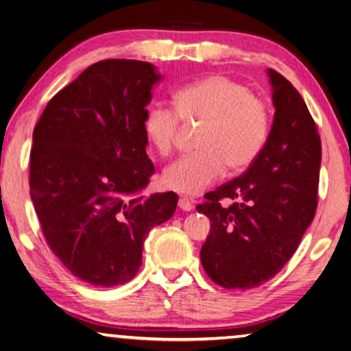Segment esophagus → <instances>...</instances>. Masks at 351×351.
I'll list each match as a JSON object with an SVG mask.
<instances>
[{"label":"esophagus","instance_id":"34e87169","mask_svg":"<svg viewBox=\"0 0 351 351\" xmlns=\"http://www.w3.org/2000/svg\"><path fill=\"white\" fill-rule=\"evenodd\" d=\"M178 206H180V209L184 210V212H190L193 209L192 201L187 199V198H180V201H178Z\"/></svg>","mask_w":351,"mask_h":351}]
</instances>
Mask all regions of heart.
<instances>
[{
    "label": "heart",
    "instance_id": "b5f03b06",
    "mask_svg": "<svg viewBox=\"0 0 351 351\" xmlns=\"http://www.w3.org/2000/svg\"><path fill=\"white\" fill-rule=\"evenodd\" d=\"M176 110L156 104L148 108L144 133L161 156L175 147L180 117L204 122L197 142L199 153L176 159L162 173L164 186L178 193L199 195L223 176L247 169L265 147L269 110L263 99L226 75H209L175 94Z\"/></svg>",
    "mask_w": 351,
    "mask_h": 351
}]
</instances>
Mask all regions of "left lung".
<instances>
[{"label":"left lung","instance_id":"obj_1","mask_svg":"<svg viewBox=\"0 0 351 351\" xmlns=\"http://www.w3.org/2000/svg\"><path fill=\"white\" fill-rule=\"evenodd\" d=\"M274 122L245 173L206 195L197 210L210 219L201 247L206 274L228 289L268 282L293 257L317 207L322 145L299 91L268 69ZM234 199L229 208L219 201Z\"/></svg>","mask_w":351,"mask_h":351}]
</instances>
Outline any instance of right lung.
Segmentation results:
<instances>
[{
    "instance_id": "1",
    "label": "right lung",
    "mask_w": 351,
    "mask_h": 351,
    "mask_svg": "<svg viewBox=\"0 0 351 351\" xmlns=\"http://www.w3.org/2000/svg\"><path fill=\"white\" fill-rule=\"evenodd\" d=\"M161 79L147 62H97L34 128L29 187L41 230L66 269L94 287L132 280L147 234L176 210V193L139 195L154 173L144 119Z\"/></svg>"
}]
</instances>
